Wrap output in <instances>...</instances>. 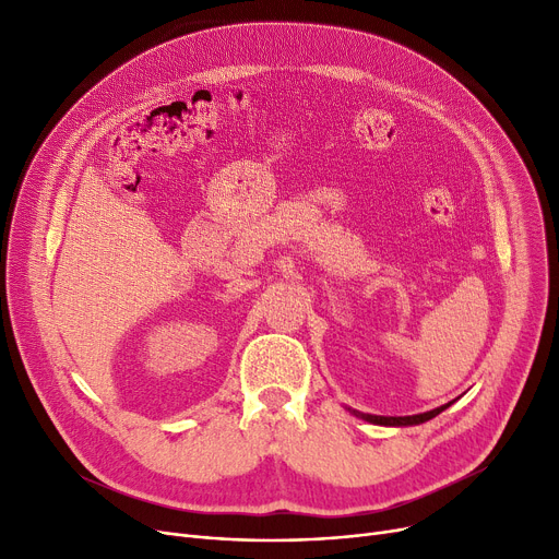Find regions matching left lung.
<instances>
[{
	"mask_svg": "<svg viewBox=\"0 0 559 559\" xmlns=\"http://www.w3.org/2000/svg\"><path fill=\"white\" fill-rule=\"evenodd\" d=\"M451 403H453V401H451ZM451 403H447V405H439V407L430 409V413H421V415H409V417H378V415L358 413V409H350V407H346V409H348L350 415H356L358 419H362V421H369V424H376V426H419V424H424V421H428V419L437 417L439 413H444V409H447Z\"/></svg>",
	"mask_w": 559,
	"mask_h": 559,
	"instance_id": "1",
	"label": "left lung"
}]
</instances>
